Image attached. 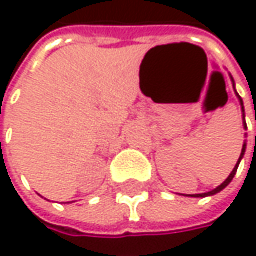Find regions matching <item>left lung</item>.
I'll list each match as a JSON object with an SVG mask.
<instances>
[{"label":"left lung","instance_id":"left-lung-1","mask_svg":"<svg viewBox=\"0 0 256 256\" xmlns=\"http://www.w3.org/2000/svg\"><path fill=\"white\" fill-rule=\"evenodd\" d=\"M240 102H242V99H240ZM243 105V104H242ZM244 150H246V144L243 145V150H242V154H240V158H238V162H237V164H236V168L232 169V172L230 174V176L226 179L218 188H215V190H212V191H209V192H204V194H192L191 197H206V196H214V194H216V192H220V191H222L228 184H230L231 180H232V178H234V175H236V172H237V168H238V164H240V160L243 158V156H244Z\"/></svg>","mask_w":256,"mask_h":256}]
</instances>
